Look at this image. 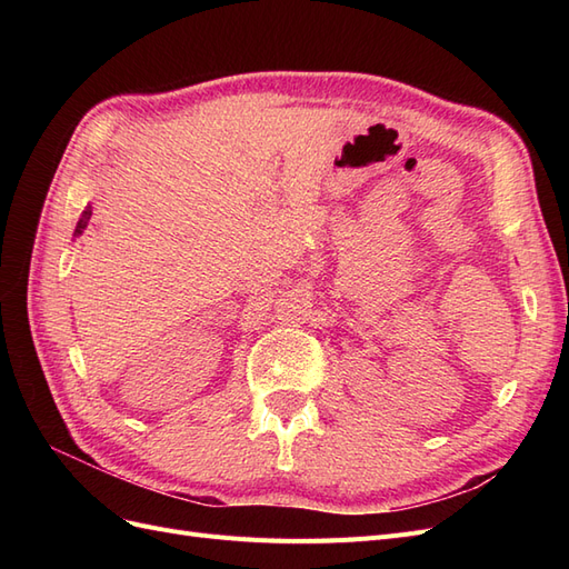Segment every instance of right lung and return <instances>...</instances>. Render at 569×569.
I'll list each match as a JSON object with an SVG mask.
<instances>
[{
	"label": "right lung",
	"mask_w": 569,
	"mask_h": 569,
	"mask_svg": "<svg viewBox=\"0 0 569 569\" xmlns=\"http://www.w3.org/2000/svg\"><path fill=\"white\" fill-rule=\"evenodd\" d=\"M90 218H92V206L88 203V206H84V211H82L80 220H78V226H76V232H73V237H80V234H82V230H84V228H88V222H90Z\"/></svg>",
	"instance_id": "1"
}]
</instances>
